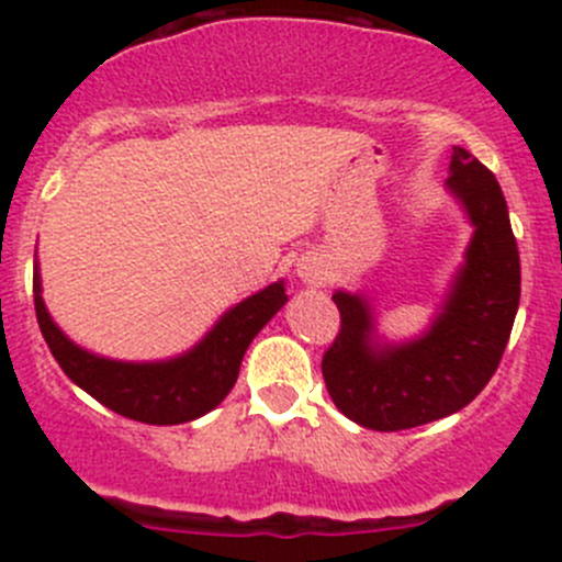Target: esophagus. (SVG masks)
<instances>
[{"label":"esophagus","mask_w":562,"mask_h":562,"mask_svg":"<svg viewBox=\"0 0 562 562\" xmlns=\"http://www.w3.org/2000/svg\"><path fill=\"white\" fill-rule=\"evenodd\" d=\"M299 277H302L307 285H323L326 282V269L317 260H307V263H299Z\"/></svg>","instance_id":"esophagus-1"}]
</instances>
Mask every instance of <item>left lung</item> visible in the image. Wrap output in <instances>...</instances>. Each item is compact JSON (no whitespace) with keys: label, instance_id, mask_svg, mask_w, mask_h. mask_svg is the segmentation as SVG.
I'll list each match as a JSON object with an SVG mask.
<instances>
[{"label":"left lung","instance_id":"obj_1","mask_svg":"<svg viewBox=\"0 0 562 562\" xmlns=\"http://www.w3.org/2000/svg\"><path fill=\"white\" fill-rule=\"evenodd\" d=\"M446 190L473 225L464 260L418 337L378 334L364 293L334 291L342 326L323 356L334 405L367 429L396 432L462 411L495 375L519 307V249L490 168L454 146Z\"/></svg>","mask_w":562,"mask_h":562}]
</instances>
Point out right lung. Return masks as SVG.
<instances>
[{"instance_id":"1","label":"right lung","mask_w":562,"mask_h":562,"mask_svg":"<svg viewBox=\"0 0 562 562\" xmlns=\"http://www.w3.org/2000/svg\"><path fill=\"white\" fill-rule=\"evenodd\" d=\"M285 280L266 285L220 317L201 342L160 361H119L72 342L43 302L35 263V313L40 331L65 375L113 413L144 424H184L206 416L234 389L241 359L260 328L285 307Z\"/></svg>"}]
</instances>
